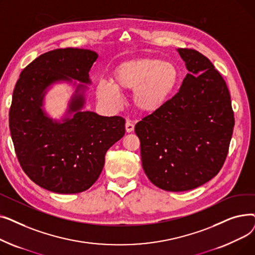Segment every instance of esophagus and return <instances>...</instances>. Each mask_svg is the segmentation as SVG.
Segmentation results:
<instances>
[{
  "label": "esophagus",
  "mask_w": 255,
  "mask_h": 255,
  "mask_svg": "<svg viewBox=\"0 0 255 255\" xmlns=\"http://www.w3.org/2000/svg\"><path fill=\"white\" fill-rule=\"evenodd\" d=\"M125 128H126V131L128 132V133H130V132H132L133 130H134V125H133L130 121H127L126 122V125H125Z\"/></svg>",
  "instance_id": "esophagus-1"
}]
</instances>
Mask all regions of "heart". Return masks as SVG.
Listing matches in <instances>:
<instances>
[{"label": "heart", "instance_id": "b5f03b06", "mask_svg": "<svg viewBox=\"0 0 255 255\" xmlns=\"http://www.w3.org/2000/svg\"><path fill=\"white\" fill-rule=\"evenodd\" d=\"M113 83L100 80L96 86L97 98L110 107L121 103L120 91H132L131 102L143 115L161 111L175 93L180 73L178 67L158 58H138L116 66Z\"/></svg>", "mask_w": 255, "mask_h": 255}]
</instances>
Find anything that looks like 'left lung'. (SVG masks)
Segmentation results:
<instances>
[{"mask_svg":"<svg viewBox=\"0 0 255 255\" xmlns=\"http://www.w3.org/2000/svg\"><path fill=\"white\" fill-rule=\"evenodd\" d=\"M189 72L177 95L135 125L144 173L158 188L188 191L215 177L235 125L229 89L202 53L178 48Z\"/></svg>","mask_w":255,"mask_h":255,"instance_id":"8db88e82","label":"left lung"}]
</instances>
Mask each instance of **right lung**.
<instances>
[{"mask_svg":"<svg viewBox=\"0 0 255 255\" xmlns=\"http://www.w3.org/2000/svg\"><path fill=\"white\" fill-rule=\"evenodd\" d=\"M97 59L96 51L85 48L47 51L25 67L13 91L9 127L18 161L26 176L51 192L89 189L100 176L107 150L125 134L122 117L84 111L89 72ZM59 83L74 92L63 116L53 119L44 101Z\"/></svg>","mask_w":255,"mask_h":255,"instance_id":"add662e5","label":"right lung"}]
</instances>
